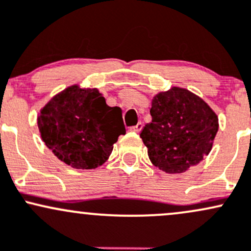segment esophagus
Wrapping results in <instances>:
<instances>
[{
    "label": "esophagus",
    "instance_id": "34e87169",
    "mask_svg": "<svg viewBox=\"0 0 251 251\" xmlns=\"http://www.w3.org/2000/svg\"><path fill=\"white\" fill-rule=\"evenodd\" d=\"M142 126H143L142 123L139 122V123H137L136 126H131V128H130V130H131V131H135V133H140V131H141V129H142Z\"/></svg>",
    "mask_w": 251,
    "mask_h": 251
}]
</instances>
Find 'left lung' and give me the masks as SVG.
Returning <instances> with one entry per match:
<instances>
[{
    "label": "left lung",
    "mask_w": 251,
    "mask_h": 251,
    "mask_svg": "<svg viewBox=\"0 0 251 251\" xmlns=\"http://www.w3.org/2000/svg\"><path fill=\"white\" fill-rule=\"evenodd\" d=\"M151 122L140 137L151 163L166 173H184L209 155L218 131V117L201 97L172 88L151 100Z\"/></svg>",
    "instance_id": "obj_1"
}]
</instances>
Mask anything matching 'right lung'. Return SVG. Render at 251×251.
Here are the masks:
<instances>
[{
  "label": "right lung",
  "instance_id": "add662e5",
  "mask_svg": "<svg viewBox=\"0 0 251 251\" xmlns=\"http://www.w3.org/2000/svg\"><path fill=\"white\" fill-rule=\"evenodd\" d=\"M45 145L59 160L77 170H92L110 156L126 134L122 110L109 106L97 89L72 85L55 95L38 117Z\"/></svg>",
  "mask_w": 251,
  "mask_h": 251
}]
</instances>
